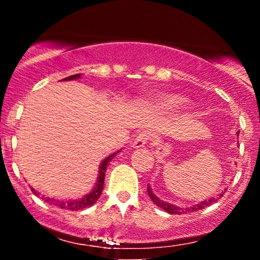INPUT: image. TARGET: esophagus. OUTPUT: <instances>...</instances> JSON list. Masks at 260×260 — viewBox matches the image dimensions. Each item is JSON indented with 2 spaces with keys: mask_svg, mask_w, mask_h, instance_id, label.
I'll return each instance as SVG.
<instances>
[{
  "mask_svg": "<svg viewBox=\"0 0 260 260\" xmlns=\"http://www.w3.org/2000/svg\"><path fill=\"white\" fill-rule=\"evenodd\" d=\"M148 140H149V133H147V132L140 133V134H138V136H137V138L133 140L132 148L140 149V148L145 147V144L148 143Z\"/></svg>",
  "mask_w": 260,
  "mask_h": 260,
  "instance_id": "1",
  "label": "esophagus"
}]
</instances>
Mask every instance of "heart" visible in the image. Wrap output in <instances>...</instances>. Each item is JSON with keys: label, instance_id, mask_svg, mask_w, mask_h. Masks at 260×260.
Wrapping results in <instances>:
<instances>
[{"label": "heart", "instance_id": "1", "mask_svg": "<svg viewBox=\"0 0 260 260\" xmlns=\"http://www.w3.org/2000/svg\"><path fill=\"white\" fill-rule=\"evenodd\" d=\"M184 104L183 98L178 96V95H164L155 101L156 105L161 110H176Z\"/></svg>", "mask_w": 260, "mask_h": 260}]
</instances>
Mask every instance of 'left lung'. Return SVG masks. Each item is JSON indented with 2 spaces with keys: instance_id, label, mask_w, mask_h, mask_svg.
Masks as SVG:
<instances>
[{
  "instance_id": "1",
  "label": "left lung",
  "mask_w": 260,
  "mask_h": 260,
  "mask_svg": "<svg viewBox=\"0 0 260 260\" xmlns=\"http://www.w3.org/2000/svg\"><path fill=\"white\" fill-rule=\"evenodd\" d=\"M225 190H226V189H225ZM225 190H223V192H225ZM223 192L220 193V194H217V197H213V198H210V199H204V201L199 202L198 204L193 205V207H189V208H181V207H177V205H175V204H171V203L161 201L160 198H157V197L154 194L153 190H151V187H149V184H148V194H149V197H150L151 201H153V202L155 203V204H156L159 208L164 209V210H165V211H168L169 214H178V215H180V214L190 213V211L201 210V209H203V208L209 207V205L214 204V203L217 202V199H219L220 197H222V193H223Z\"/></svg>"
}]
</instances>
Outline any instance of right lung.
<instances>
[{
	"instance_id": "add662e5",
	"label": "right lung",
	"mask_w": 260,
	"mask_h": 260,
	"mask_svg": "<svg viewBox=\"0 0 260 260\" xmlns=\"http://www.w3.org/2000/svg\"><path fill=\"white\" fill-rule=\"evenodd\" d=\"M82 78V74H74V76H70L67 78L62 79V80H73V79H79ZM122 149L117 150L116 153H113L109 156L105 157L103 161H101L100 166H99V175H98V180L95 182V186L91 189V192H89L88 194H85L84 197L78 199H70V201H63V199H56V198H49V197L45 196H40V193L37 192L34 188H31L32 193L35 196L41 197V199L47 203H51V204L56 205V207L61 208V209H67V210H80V209H84L88 207H91L92 204H95V202L100 198L101 193H103L104 189V181H105V172L107 169V164L111 161L112 157H115V155H117Z\"/></svg>"
}]
</instances>
